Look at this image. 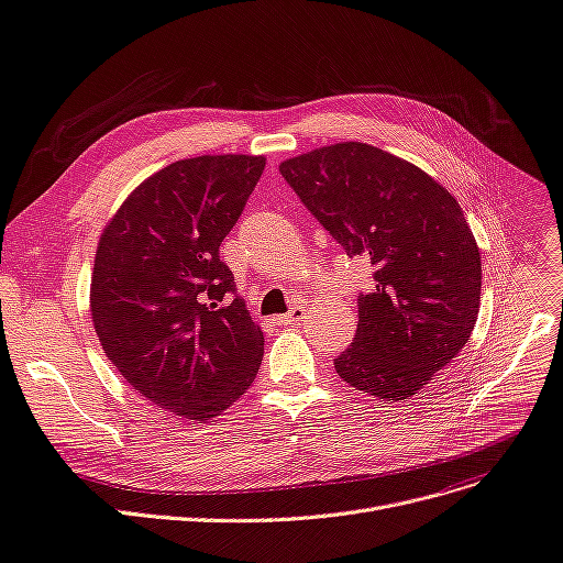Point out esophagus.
I'll use <instances>...</instances> for the list:
<instances>
[{
	"label": "esophagus",
	"mask_w": 563,
	"mask_h": 563,
	"mask_svg": "<svg viewBox=\"0 0 563 563\" xmlns=\"http://www.w3.org/2000/svg\"><path fill=\"white\" fill-rule=\"evenodd\" d=\"M306 314H308L306 306H295L289 312H285L283 317H278V322H280V324H299V322L306 320Z\"/></svg>",
	"instance_id": "esophagus-1"
}]
</instances>
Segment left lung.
Wrapping results in <instances>:
<instances>
[{"mask_svg": "<svg viewBox=\"0 0 563 563\" xmlns=\"http://www.w3.org/2000/svg\"><path fill=\"white\" fill-rule=\"evenodd\" d=\"M280 175L350 257L375 268L338 375L379 400L411 398L478 320L481 253L457 200L421 167L365 142L287 158Z\"/></svg>", "mask_w": 563, "mask_h": 563, "instance_id": "1", "label": "left lung"}]
</instances>
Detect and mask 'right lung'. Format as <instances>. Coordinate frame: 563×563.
<instances>
[{
	"label": "right lung",
	"mask_w": 563,
	"mask_h": 563,
	"mask_svg": "<svg viewBox=\"0 0 563 563\" xmlns=\"http://www.w3.org/2000/svg\"><path fill=\"white\" fill-rule=\"evenodd\" d=\"M264 156H195L144 179L103 228L89 310L106 356L140 396L209 421L253 384L262 329L218 257Z\"/></svg>",
	"instance_id": "right-lung-1"
}]
</instances>
